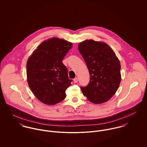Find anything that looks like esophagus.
<instances>
[{"label":"esophagus","mask_w":147,"mask_h":147,"mask_svg":"<svg viewBox=\"0 0 147 147\" xmlns=\"http://www.w3.org/2000/svg\"><path fill=\"white\" fill-rule=\"evenodd\" d=\"M78 82V78H75L74 79V82L75 83H77Z\"/></svg>","instance_id":"obj_1"}]
</instances>
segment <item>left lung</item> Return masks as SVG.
<instances>
[{
    "instance_id": "obj_1",
    "label": "left lung",
    "mask_w": 147,
    "mask_h": 147,
    "mask_svg": "<svg viewBox=\"0 0 147 147\" xmlns=\"http://www.w3.org/2000/svg\"><path fill=\"white\" fill-rule=\"evenodd\" d=\"M78 49L90 76L88 85L80 88L83 94L96 104L106 102L114 95L121 83L119 59L104 42L86 40L79 43Z\"/></svg>"
}]
</instances>
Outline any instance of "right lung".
<instances>
[{"instance_id":"right-lung-1","label":"right lung","mask_w":147,"mask_h":147,"mask_svg":"<svg viewBox=\"0 0 147 147\" xmlns=\"http://www.w3.org/2000/svg\"><path fill=\"white\" fill-rule=\"evenodd\" d=\"M72 44L52 38L42 42L26 63L27 80L34 96L43 103L55 105L65 98V90L71 84L67 68L62 60Z\"/></svg>"}]
</instances>
